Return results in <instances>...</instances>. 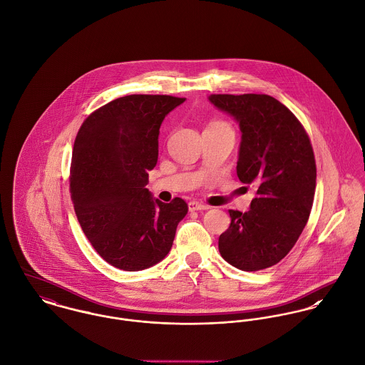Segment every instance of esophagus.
Segmentation results:
<instances>
[{"label": "esophagus", "mask_w": 365, "mask_h": 365, "mask_svg": "<svg viewBox=\"0 0 365 365\" xmlns=\"http://www.w3.org/2000/svg\"><path fill=\"white\" fill-rule=\"evenodd\" d=\"M208 208H210L208 205H205V204H202V202H189V210H190V211H202V210H208Z\"/></svg>", "instance_id": "obj_1"}]
</instances>
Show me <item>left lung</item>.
Returning <instances> with one entry per match:
<instances>
[{
  "label": "left lung",
  "instance_id": "obj_1",
  "mask_svg": "<svg viewBox=\"0 0 365 365\" xmlns=\"http://www.w3.org/2000/svg\"><path fill=\"white\" fill-rule=\"evenodd\" d=\"M208 101L240 124L237 175L256 185L249 211L230 210L220 235L224 260L243 272L274 266L305 228L317 186L311 141L298 119L269 95H210Z\"/></svg>",
  "mask_w": 365,
  "mask_h": 365
}]
</instances>
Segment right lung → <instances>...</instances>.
<instances>
[{
	"instance_id": "1",
	"label": "right lung",
	"mask_w": 365,
	"mask_h": 365,
	"mask_svg": "<svg viewBox=\"0 0 365 365\" xmlns=\"http://www.w3.org/2000/svg\"><path fill=\"white\" fill-rule=\"evenodd\" d=\"M186 98L127 95L95 110L77 134L70 190L82 231L112 266L138 272L169 253L187 204L145 187L165 116Z\"/></svg>"
}]
</instances>
